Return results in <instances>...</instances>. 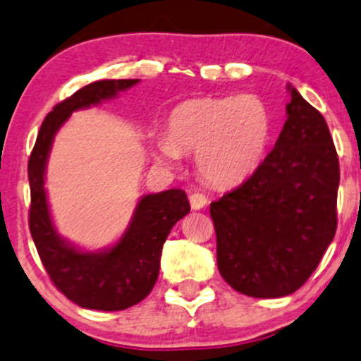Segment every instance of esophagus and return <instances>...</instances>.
<instances>
[{
  "instance_id": "obj_1",
  "label": "esophagus",
  "mask_w": 361,
  "mask_h": 361,
  "mask_svg": "<svg viewBox=\"0 0 361 361\" xmlns=\"http://www.w3.org/2000/svg\"><path fill=\"white\" fill-rule=\"evenodd\" d=\"M209 204V200H207V197L204 193H192L190 195V205H192L193 210H200L204 209V207Z\"/></svg>"
}]
</instances>
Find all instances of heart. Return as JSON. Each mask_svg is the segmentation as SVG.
Here are the masks:
<instances>
[{
  "mask_svg": "<svg viewBox=\"0 0 361 361\" xmlns=\"http://www.w3.org/2000/svg\"><path fill=\"white\" fill-rule=\"evenodd\" d=\"M270 132V110L258 94L202 97L178 103L168 115L166 134H152L151 147L164 164L195 154V168L207 183L233 186L258 166Z\"/></svg>",
  "mask_w": 361,
  "mask_h": 361,
  "instance_id": "obj_1",
  "label": "heart"
}]
</instances>
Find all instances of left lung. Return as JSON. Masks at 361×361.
Instances as JSON below:
<instances>
[{"mask_svg":"<svg viewBox=\"0 0 361 361\" xmlns=\"http://www.w3.org/2000/svg\"><path fill=\"white\" fill-rule=\"evenodd\" d=\"M287 122L241 186L210 204L217 267L234 290L276 299L299 290L336 234L339 163L324 117L288 85Z\"/></svg>","mask_w":361,"mask_h":361,"instance_id":"1","label":"left lung"}]
</instances>
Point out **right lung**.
<instances>
[{"instance_id":"add662e5","label":"right lung","mask_w":361,"mask_h":361,"mask_svg":"<svg viewBox=\"0 0 361 361\" xmlns=\"http://www.w3.org/2000/svg\"><path fill=\"white\" fill-rule=\"evenodd\" d=\"M139 80H103L86 85L57 103L45 117L28 159L30 181V234L44 268L57 288L80 307L123 310L151 293L163 244L173 226L190 212L183 190L144 195L127 231L117 244L102 251H82L57 234L45 193V168L54 137L73 111L111 100Z\"/></svg>"}]
</instances>
